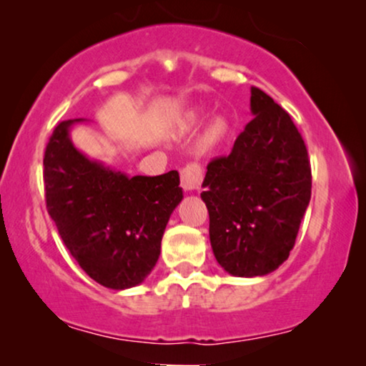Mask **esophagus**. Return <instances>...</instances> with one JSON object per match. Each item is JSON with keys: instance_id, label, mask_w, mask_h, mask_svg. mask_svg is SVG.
Segmentation results:
<instances>
[{"instance_id": "1", "label": "esophagus", "mask_w": 366, "mask_h": 366, "mask_svg": "<svg viewBox=\"0 0 366 366\" xmlns=\"http://www.w3.org/2000/svg\"><path fill=\"white\" fill-rule=\"evenodd\" d=\"M182 188L184 192H197L202 187L203 182V169L198 163H188L187 167L182 168Z\"/></svg>"}]
</instances>
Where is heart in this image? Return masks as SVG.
I'll return each mask as SVG.
<instances>
[{
	"label": "heart",
	"mask_w": 366,
	"mask_h": 366,
	"mask_svg": "<svg viewBox=\"0 0 366 366\" xmlns=\"http://www.w3.org/2000/svg\"><path fill=\"white\" fill-rule=\"evenodd\" d=\"M223 134H224V127H223V124H222V123H217V124H213V127L208 129V134H207V142H208L209 144L217 143L218 139H222Z\"/></svg>",
	"instance_id": "obj_1"
}]
</instances>
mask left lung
<instances>
[{
    "label": "left lung",
    "instance_id": "1",
    "mask_svg": "<svg viewBox=\"0 0 366 366\" xmlns=\"http://www.w3.org/2000/svg\"><path fill=\"white\" fill-rule=\"evenodd\" d=\"M254 114L228 157L208 163L202 198L217 262L233 277H263L295 247L312 198V167L290 114L252 86Z\"/></svg>",
    "mask_w": 366,
    "mask_h": 366
}]
</instances>
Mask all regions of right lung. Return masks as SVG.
Wrapping results in <instances>:
<instances>
[{"mask_svg":"<svg viewBox=\"0 0 366 366\" xmlns=\"http://www.w3.org/2000/svg\"><path fill=\"white\" fill-rule=\"evenodd\" d=\"M79 122L58 123L46 144L48 213L89 278L113 290L137 287L157 264L164 228L183 199L179 174L129 178L93 162L69 139Z\"/></svg>","mask_w":366,"mask_h":366,"instance_id":"right-lung-1","label":"right lung"}]
</instances>
